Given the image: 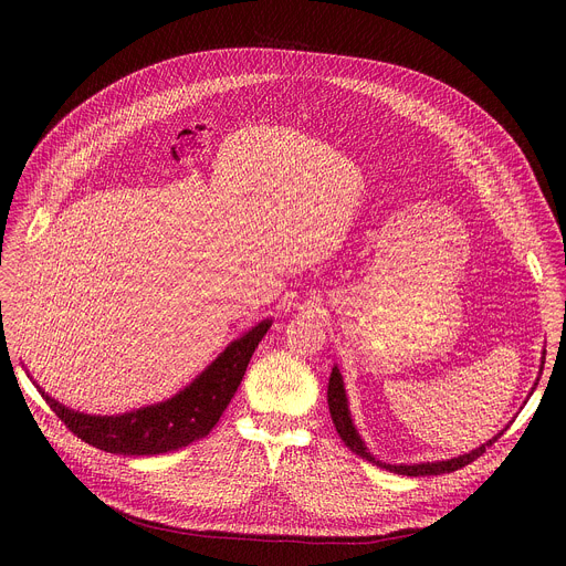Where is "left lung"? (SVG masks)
I'll return each mask as SVG.
<instances>
[{"label":"left lung","instance_id":"obj_1","mask_svg":"<svg viewBox=\"0 0 566 566\" xmlns=\"http://www.w3.org/2000/svg\"><path fill=\"white\" fill-rule=\"evenodd\" d=\"M542 354L546 356V352H542ZM544 356H542V367H544ZM539 374H542V371H539ZM535 385H537V382H535ZM533 389H535V387H533ZM533 389H531V394H533ZM327 400H329V412H332L334 426H336V430H338L340 439L345 441V446H347L352 452H356L358 457H363V459H367V461H371V463H376V465H380V468H385V470H389V472H396V474L423 476V474H443V472H454V470H459V468H463V465L472 463L476 457H481L483 452H486V448H491V446H493V443L504 434V430H502L500 434H495L491 441H486L483 446H479L476 450H472V452H468V454H461V457H454V459H448V461L415 463V465H412V463H410V465H406V463L391 465V463L376 461V459L367 452V448H365V443H363L360 434L356 432L354 421H352V415H349V406H347V394H345L343 376H340V369H338V367H334V369H332V376H329V389H327Z\"/></svg>","mask_w":566,"mask_h":566}]
</instances>
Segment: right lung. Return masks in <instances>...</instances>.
<instances>
[{"label": "right lung", "instance_id": "obj_1", "mask_svg": "<svg viewBox=\"0 0 566 566\" xmlns=\"http://www.w3.org/2000/svg\"><path fill=\"white\" fill-rule=\"evenodd\" d=\"M273 319H262L258 327L232 340L221 356L201 371L186 389L172 398L127 415L96 417L64 408L62 402L42 391L55 417L85 443L112 454H164L190 446L210 434L228 408L251 356Z\"/></svg>", "mask_w": 566, "mask_h": 566}]
</instances>
